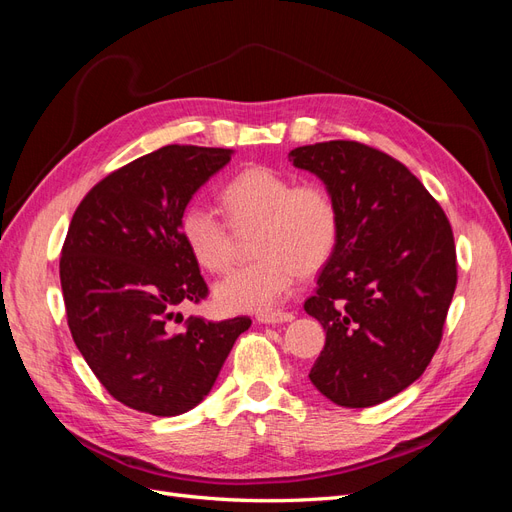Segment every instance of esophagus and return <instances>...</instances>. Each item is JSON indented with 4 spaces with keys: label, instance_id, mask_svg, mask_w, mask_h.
Listing matches in <instances>:
<instances>
[{
    "label": "esophagus",
    "instance_id": "obj_1",
    "mask_svg": "<svg viewBox=\"0 0 512 512\" xmlns=\"http://www.w3.org/2000/svg\"><path fill=\"white\" fill-rule=\"evenodd\" d=\"M294 314L290 312H277V314H262L258 316V322L262 324H280V322H292Z\"/></svg>",
    "mask_w": 512,
    "mask_h": 512
}]
</instances>
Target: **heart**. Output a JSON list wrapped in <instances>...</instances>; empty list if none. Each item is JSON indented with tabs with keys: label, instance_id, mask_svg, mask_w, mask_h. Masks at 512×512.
Listing matches in <instances>:
<instances>
[{
	"label": "heart",
	"instance_id": "heart-1",
	"mask_svg": "<svg viewBox=\"0 0 512 512\" xmlns=\"http://www.w3.org/2000/svg\"><path fill=\"white\" fill-rule=\"evenodd\" d=\"M222 203L230 223L215 209L192 203L181 213L179 232L200 267L222 273L235 254V230L258 228L254 252L260 260L215 284L213 297L224 312L273 314L301 271H318L337 245L339 209L322 183H297L282 170L252 166L226 183Z\"/></svg>",
	"mask_w": 512,
	"mask_h": 512
}]
</instances>
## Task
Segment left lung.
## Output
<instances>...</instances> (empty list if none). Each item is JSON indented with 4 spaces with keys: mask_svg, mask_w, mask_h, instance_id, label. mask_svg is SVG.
<instances>
[{
    "mask_svg": "<svg viewBox=\"0 0 512 512\" xmlns=\"http://www.w3.org/2000/svg\"><path fill=\"white\" fill-rule=\"evenodd\" d=\"M339 209V237L305 312L327 331L309 380L344 408L395 397L423 374L457 286L453 230L410 170L354 141L288 153Z\"/></svg>",
    "mask_w": 512,
    "mask_h": 512,
    "instance_id": "8db88e82",
    "label": "left lung"
}]
</instances>
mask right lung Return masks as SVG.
Here are the masks:
<instances>
[{
  "mask_svg": "<svg viewBox=\"0 0 512 512\" xmlns=\"http://www.w3.org/2000/svg\"><path fill=\"white\" fill-rule=\"evenodd\" d=\"M232 149L166 145L102 179L68 228L59 260L68 327L87 365L123 406L177 416L203 401L250 318H190L207 297L179 220Z\"/></svg>",
  "mask_w": 512,
  "mask_h": 512,
  "instance_id": "add662e5",
  "label": "right lung"
}]
</instances>
